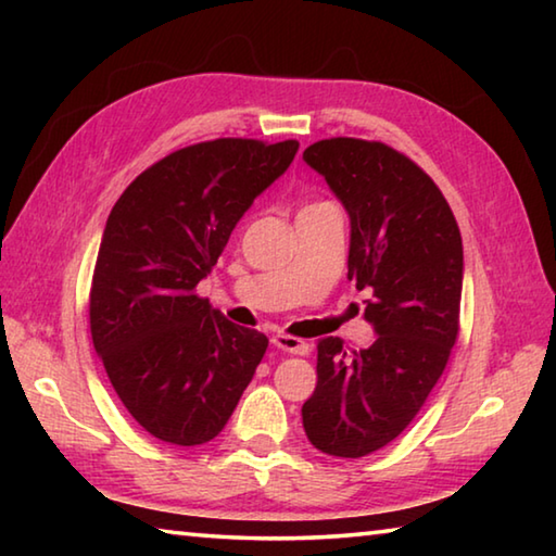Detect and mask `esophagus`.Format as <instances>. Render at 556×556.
<instances>
[{"label": "esophagus", "mask_w": 556, "mask_h": 556, "mask_svg": "<svg viewBox=\"0 0 556 556\" xmlns=\"http://www.w3.org/2000/svg\"><path fill=\"white\" fill-rule=\"evenodd\" d=\"M271 343H275V348H279V351L291 353V355H306L308 351H312L306 341H301V338H294V336H287V333L271 336Z\"/></svg>", "instance_id": "esophagus-1"}]
</instances>
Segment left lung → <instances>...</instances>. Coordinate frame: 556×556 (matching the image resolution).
I'll return each mask as SVG.
<instances>
[{
    "mask_svg": "<svg viewBox=\"0 0 556 556\" xmlns=\"http://www.w3.org/2000/svg\"><path fill=\"white\" fill-rule=\"evenodd\" d=\"M304 162L351 218L348 279L370 289V348L318 341L316 390L301 407L306 437L328 456L361 458L397 439L425 407L458 336L464 244L439 186L382 142L321 139Z\"/></svg>",
    "mask_w": 556,
    "mask_h": 556,
    "instance_id": "8db88e82",
    "label": "left lung"
}]
</instances>
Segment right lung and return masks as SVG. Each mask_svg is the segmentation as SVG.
<instances>
[{
    "label": "right lung",
    "mask_w": 556,
    "mask_h": 556,
    "mask_svg": "<svg viewBox=\"0 0 556 556\" xmlns=\"http://www.w3.org/2000/svg\"><path fill=\"white\" fill-rule=\"evenodd\" d=\"M296 139H213L164 156L119 195L90 287V333L131 419L199 446L228 425L267 336L195 294L252 201L294 162Z\"/></svg>",
    "instance_id": "add662e5"
}]
</instances>
